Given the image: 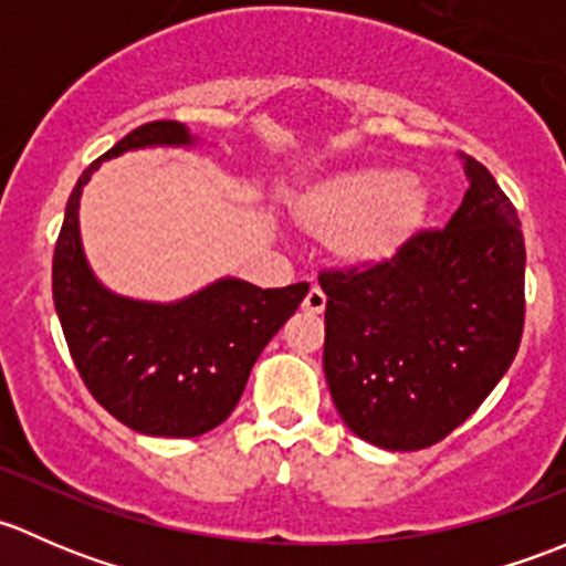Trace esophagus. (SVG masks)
<instances>
[{"instance_id":"esophagus-1","label":"esophagus","mask_w":566,"mask_h":566,"mask_svg":"<svg viewBox=\"0 0 566 566\" xmlns=\"http://www.w3.org/2000/svg\"><path fill=\"white\" fill-rule=\"evenodd\" d=\"M301 310L310 312V315H323L325 310V293L319 287H312L310 293H306L304 304H301Z\"/></svg>"}]
</instances>
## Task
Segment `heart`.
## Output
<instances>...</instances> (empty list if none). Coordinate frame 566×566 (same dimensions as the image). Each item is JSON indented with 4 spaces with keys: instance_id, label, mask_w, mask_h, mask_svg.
Returning <instances> with one entry per match:
<instances>
[{
    "instance_id": "obj_1",
    "label": "heart",
    "mask_w": 566,
    "mask_h": 566,
    "mask_svg": "<svg viewBox=\"0 0 566 566\" xmlns=\"http://www.w3.org/2000/svg\"><path fill=\"white\" fill-rule=\"evenodd\" d=\"M430 208L432 197L419 177L394 167H364L306 188L293 216L312 238L334 243L345 265L375 268L408 249Z\"/></svg>"
}]
</instances>
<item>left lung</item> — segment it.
Instances as JSON below:
<instances>
[{
  "mask_svg": "<svg viewBox=\"0 0 566 566\" xmlns=\"http://www.w3.org/2000/svg\"><path fill=\"white\" fill-rule=\"evenodd\" d=\"M471 180L443 230H421L386 265L323 271V369L364 441L416 452L443 441L495 389L521 347L526 243L495 177Z\"/></svg>",
  "mask_w": 566,
  "mask_h": 566,
  "instance_id": "8db88e82",
  "label": "left lung"
}]
</instances>
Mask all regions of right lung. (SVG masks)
Listing matches in <instances>:
<instances>
[{"label":"right lung","instance_id":"add662e5","mask_svg":"<svg viewBox=\"0 0 566 566\" xmlns=\"http://www.w3.org/2000/svg\"><path fill=\"white\" fill-rule=\"evenodd\" d=\"M191 142L182 123L156 119L90 164L67 199L51 265L54 310L84 386L114 419L158 438L219 427L235 410L260 353L310 293L306 282L262 290L219 279L177 304H147L108 293L93 276L78 238V199L101 161Z\"/></svg>","mask_w":566,"mask_h":566}]
</instances>
